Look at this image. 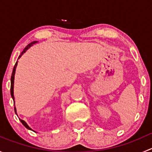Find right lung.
<instances>
[{"mask_svg":"<svg viewBox=\"0 0 152 152\" xmlns=\"http://www.w3.org/2000/svg\"><path fill=\"white\" fill-rule=\"evenodd\" d=\"M36 42H37V41H34V42H31V43H29L28 45H27V46L25 48H24V50H23L22 53H20V55L19 57H18V59H20V58L21 57V56H22V55L23 54V53H25V52L27 50H28L29 48H30L31 46H32V45H33L34 43H36ZM17 65H18V61H17L16 63H15V66H14L13 71H12V76H11V89H10V90H11V96H12V99H13V101H14V104H15V96H14V81H15V70H16ZM15 113H16V114H17V111H16V108H15ZM20 121L21 123L23 124V125L24 126L26 127V128H27V129H28L31 130V129L30 127L28 126V124L26 123V122L24 121L23 120H21V119H20Z\"/></svg>","mask_w":152,"mask_h":152,"instance_id":"obj_1","label":"right lung"}]
</instances>
